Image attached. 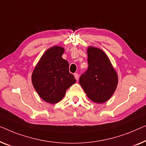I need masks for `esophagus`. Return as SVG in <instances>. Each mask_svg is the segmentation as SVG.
<instances>
[{"label":"esophagus","instance_id":"esophagus-1","mask_svg":"<svg viewBox=\"0 0 146 146\" xmlns=\"http://www.w3.org/2000/svg\"><path fill=\"white\" fill-rule=\"evenodd\" d=\"M74 76H75V79L77 80V81H78V79H79V74L77 73H75V74H74Z\"/></svg>","mask_w":146,"mask_h":146}]
</instances>
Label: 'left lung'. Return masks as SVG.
<instances>
[{"instance_id": "1", "label": "left lung", "mask_w": 146, "mask_h": 146, "mask_svg": "<svg viewBox=\"0 0 146 146\" xmlns=\"http://www.w3.org/2000/svg\"><path fill=\"white\" fill-rule=\"evenodd\" d=\"M87 70L79 78V83L88 97L96 103H104L114 94L118 75L103 51L90 46L87 49Z\"/></svg>"}]
</instances>
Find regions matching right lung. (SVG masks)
Segmentation results:
<instances>
[{"mask_svg": "<svg viewBox=\"0 0 146 146\" xmlns=\"http://www.w3.org/2000/svg\"><path fill=\"white\" fill-rule=\"evenodd\" d=\"M64 48L53 46L41 57L32 75V82L39 96L45 101L55 104L76 82L69 71V63L62 58Z\"/></svg>", "mask_w": 146, "mask_h": 146, "instance_id": "1", "label": "right lung"}]
</instances>
